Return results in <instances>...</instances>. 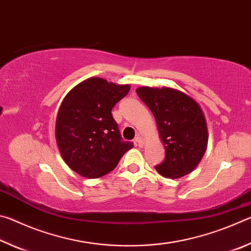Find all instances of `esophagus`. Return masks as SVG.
Segmentation results:
<instances>
[{
  "label": "esophagus",
  "instance_id": "34e87169",
  "mask_svg": "<svg viewBox=\"0 0 251 251\" xmlns=\"http://www.w3.org/2000/svg\"><path fill=\"white\" fill-rule=\"evenodd\" d=\"M135 144L137 146H139V147H142L143 145H144V142H143V139L141 138V137H136L135 138Z\"/></svg>",
  "mask_w": 251,
  "mask_h": 251
}]
</instances>
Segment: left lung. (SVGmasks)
Returning <instances> with one entry per match:
<instances>
[{
  "label": "left lung",
  "instance_id": "obj_1",
  "mask_svg": "<svg viewBox=\"0 0 251 251\" xmlns=\"http://www.w3.org/2000/svg\"><path fill=\"white\" fill-rule=\"evenodd\" d=\"M136 93L151 110L165 159L155 167L167 178H180L201 163L208 144V129L201 106L192 97L171 87H138Z\"/></svg>",
  "mask_w": 251,
  "mask_h": 251
}]
</instances>
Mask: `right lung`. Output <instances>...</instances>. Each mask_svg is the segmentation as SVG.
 <instances>
[{"mask_svg": "<svg viewBox=\"0 0 251 251\" xmlns=\"http://www.w3.org/2000/svg\"><path fill=\"white\" fill-rule=\"evenodd\" d=\"M128 84L100 77L83 80L67 93L59 106L55 136L59 152L72 171L85 178L112 172L133 144L123 142L112 109L127 95Z\"/></svg>", "mask_w": 251, "mask_h": 251, "instance_id": "add662e5", "label": "right lung"}]
</instances>
